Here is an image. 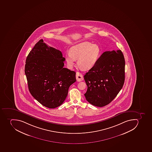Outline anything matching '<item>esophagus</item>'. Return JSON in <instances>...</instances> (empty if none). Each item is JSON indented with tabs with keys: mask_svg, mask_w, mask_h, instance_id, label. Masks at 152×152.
I'll return each instance as SVG.
<instances>
[{
	"mask_svg": "<svg viewBox=\"0 0 152 152\" xmlns=\"http://www.w3.org/2000/svg\"><path fill=\"white\" fill-rule=\"evenodd\" d=\"M76 79H77V81H81L83 80V75L79 72H77V73H76Z\"/></svg>",
	"mask_w": 152,
	"mask_h": 152,
	"instance_id": "esophagus-1",
	"label": "esophagus"
}]
</instances>
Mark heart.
Returning a JSON list of instances; mask_svg holds the SVG:
<instances>
[{"label": "heart", "instance_id": "heart-1", "mask_svg": "<svg viewBox=\"0 0 152 152\" xmlns=\"http://www.w3.org/2000/svg\"><path fill=\"white\" fill-rule=\"evenodd\" d=\"M70 53L65 56V61L68 67L71 69L77 59L78 65L87 70L92 68L97 63L101 53V49L97 44L83 42L73 46Z\"/></svg>", "mask_w": 152, "mask_h": 152}]
</instances>
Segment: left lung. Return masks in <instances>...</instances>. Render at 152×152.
I'll list each match as a JSON object with an SVG mask.
<instances>
[{"label": "left lung", "instance_id": "left-lung-1", "mask_svg": "<svg viewBox=\"0 0 152 152\" xmlns=\"http://www.w3.org/2000/svg\"><path fill=\"white\" fill-rule=\"evenodd\" d=\"M125 61L120 50L105 51L84 75L88 89L85 94L89 103L97 107L108 104L122 88Z\"/></svg>", "mask_w": 152, "mask_h": 152}]
</instances>
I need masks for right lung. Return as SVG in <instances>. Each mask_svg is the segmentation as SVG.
Returning a JSON list of instances; mask_svg holds the SVG:
<instances>
[{
    "instance_id": "1",
    "label": "right lung",
    "mask_w": 152,
    "mask_h": 152,
    "mask_svg": "<svg viewBox=\"0 0 152 152\" xmlns=\"http://www.w3.org/2000/svg\"><path fill=\"white\" fill-rule=\"evenodd\" d=\"M62 53L40 39L27 56L25 74L33 97L49 108L60 106L69 87L76 81L75 72L64 67Z\"/></svg>"
}]
</instances>
